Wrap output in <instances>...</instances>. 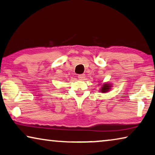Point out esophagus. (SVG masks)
I'll return each instance as SVG.
<instances>
[{
	"label": "esophagus",
	"instance_id": "1",
	"mask_svg": "<svg viewBox=\"0 0 155 155\" xmlns=\"http://www.w3.org/2000/svg\"><path fill=\"white\" fill-rule=\"evenodd\" d=\"M78 78H79V80H84L85 78V74H79L78 76Z\"/></svg>",
	"mask_w": 155,
	"mask_h": 155
}]
</instances>
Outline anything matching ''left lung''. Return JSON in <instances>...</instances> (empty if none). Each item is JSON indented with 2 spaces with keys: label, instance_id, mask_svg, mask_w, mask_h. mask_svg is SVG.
Wrapping results in <instances>:
<instances>
[{
  "label": "left lung",
  "instance_id": "left-lung-1",
  "mask_svg": "<svg viewBox=\"0 0 155 155\" xmlns=\"http://www.w3.org/2000/svg\"><path fill=\"white\" fill-rule=\"evenodd\" d=\"M110 84H105L103 85V86H102V87H101V92H108L110 90Z\"/></svg>",
  "mask_w": 155,
  "mask_h": 155
}]
</instances>
